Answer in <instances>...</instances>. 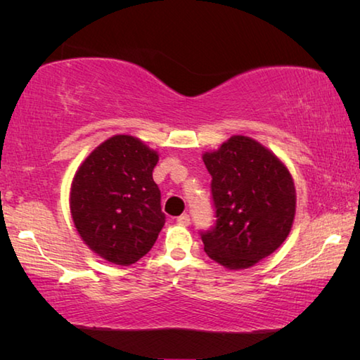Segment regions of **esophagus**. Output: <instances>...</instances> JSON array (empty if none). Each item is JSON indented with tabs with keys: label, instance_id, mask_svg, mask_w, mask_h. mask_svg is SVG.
<instances>
[{
	"label": "esophagus",
	"instance_id": "34e87169",
	"mask_svg": "<svg viewBox=\"0 0 360 360\" xmlns=\"http://www.w3.org/2000/svg\"><path fill=\"white\" fill-rule=\"evenodd\" d=\"M176 222H178L179 225H188V224H191V216L182 214V216L178 217V221H176Z\"/></svg>",
	"mask_w": 360,
	"mask_h": 360
}]
</instances>
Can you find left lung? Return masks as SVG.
Masks as SVG:
<instances>
[{
  "label": "left lung",
  "instance_id": "8db88e82",
  "mask_svg": "<svg viewBox=\"0 0 360 360\" xmlns=\"http://www.w3.org/2000/svg\"><path fill=\"white\" fill-rule=\"evenodd\" d=\"M211 174L216 227L202 233L205 252L227 270L259 264L283 245L295 217L289 168L259 141L235 135L203 154Z\"/></svg>",
  "mask_w": 360,
  "mask_h": 360
}]
</instances>
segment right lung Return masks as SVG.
<instances>
[{
	"mask_svg": "<svg viewBox=\"0 0 360 360\" xmlns=\"http://www.w3.org/2000/svg\"><path fill=\"white\" fill-rule=\"evenodd\" d=\"M157 150L131 135H114L85 157L70 191L79 236L111 264L129 266L154 246L165 225L152 179Z\"/></svg>",
	"mask_w": 360,
	"mask_h": 360,
	"instance_id": "right-lung-1",
	"label": "right lung"
}]
</instances>
